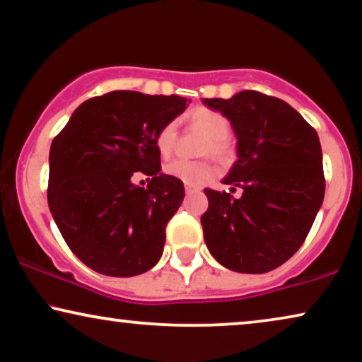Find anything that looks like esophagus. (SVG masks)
Instances as JSON below:
<instances>
[{"label":"esophagus","instance_id":"1","mask_svg":"<svg viewBox=\"0 0 362 362\" xmlns=\"http://www.w3.org/2000/svg\"><path fill=\"white\" fill-rule=\"evenodd\" d=\"M185 192H187V194H195V192H199V189H197V187H194V185L185 184Z\"/></svg>","mask_w":362,"mask_h":362}]
</instances>
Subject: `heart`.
I'll use <instances>...</instances> for the list:
<instances>
[{
  "instance_id": "b5f03b06",
  "label": "heart",
  "mask_w": 362,
  "mask_h": 362,
  "mask_svg": "<svg viewBox=\"0 0 362 362\" xmlns=\"http://www.w3.org/2000/svg\"><path fill=\"white\" fill-rule=\"evenodd\" d=\"M192 124L202 132L206 134L209 141L204 147V153H214V156L223 157L228 153V142L226 137L230 134V120L223 114L216 112L211 109H195L190 114ZM177 125L175 122H168L158 131L156 146L160 156L167 157L172 152L173 144H175ZM165 172L168 175L178 178L184 184L199 187L205 184L209 178L215 173V165L210 160H184V158H175L165 165Z\"/></svg>"
}]
</instances>
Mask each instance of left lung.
<instances>
[{
    "mask_svg": "<svg viewBox=\"0 0 362 362\" xmlns=\"http://www.w3.org/2000/svg\"><path fill=\"white\" fill-rule=\"evenodd\" d=\"M230 120L238 158L223 184L205 189L209 210L202 215L210 253L238 273H267L298 252L325 199L320 137L285 100L257 90L230 99H202Z\"/></svg>",
    "mask_w": 362,
    "mask_h": 362,
    "instance_id": "8db88e82",
    "label": "left lung"
}]
</instances>
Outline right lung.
Wrapping results in <instances>:
<instances>
[{
  "mask_svg": "<svg viewBox=\"0 0 362 362\" xmlns=\"http://www.w3.org/2000/svg\"><path fill=\"white\" fill-rule=\"evenodd\" d=\"M187 105L112 90L81 104L52 141L47 204L67 247L94 272L136 276L160 259L185 190L160 172L156 139ZM136 173L149 177L147 189L133 184Z\"/></svg>",
  "mask_w": 362,
  "mask_h": 362,
  "instance_id": "1",
  "label": "right lung"
}]
</instances>
